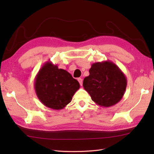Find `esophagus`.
Returning a JSON list of instances; mask_svg holds the SVG:
<instances>
[{
	"instance_id": "obj_1",
	"label": "esophagus",
	"mask_w": 154,
	"mask_h": 154,
	"mask_svg": "<svg viewBox=\"0 0 154 154\" xmlns=\"http://www.w3.org/2000/svg\"><path fill=\"white\" fill-rule=\"evenodd\" d=\"M77 80H78V81H79L80 85L82 86V85H83V79H81V78H78Z\"/></svg>"
}]
</instances>
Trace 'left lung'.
<instances>
[{
  "mask_svg": "<svg viewBox=\"0 0 154 154\" xmlns=\"http://www.w3.org/2000/svg\"><path fill=\"white\" fill-rule=\"evenodd\" d=\"M89 73V76L85 77L83 85L97 104L109 107L122 99L127 79L115 63L109 60L94 63Z\"/></svg>",
  "mask_w": 154,
  "mask_h": 154,
  "instance_id": "1",
  "label": "left lung"
}]
</instances>
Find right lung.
<instances>
[{
  "label": "right lung",
  "mask_w": 154,
  "mask_h": 154,
  "mask_svg": "<svg viewBox=\"0 0 154 154\" xmlns=\"http://www.w3.org/2000/svg\"><path fill=\"white\" fill-rule=\"evenodd\" d=\"M79 82L66 70L47 61L35 78L34 89L40 102L54 110L63 109L79 89Z\"/></svg>",
  "instance_id": "add662e5"
}]
</instances>
